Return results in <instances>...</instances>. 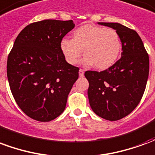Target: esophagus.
Masks as SVG:
<instances>
[{"label": "esophagus", "mask_w": 155, "mask_h": 155, "mask_svg": "<svg viewBox=\"0 0 155 155\" xmlns=\"http://www.w3.org/2000/svg\"><path fill=\"white\" fill-rule=\"evenodd\" d=\"M84 71L81 69V70L79 71V74H80V76H81V77L84 76Z\"/></svg>", "instance_id": "esophagus-1"}]
</instances>
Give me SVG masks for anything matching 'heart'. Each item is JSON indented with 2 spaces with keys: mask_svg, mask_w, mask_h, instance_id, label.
I'll use <instances>...</instances> for the list:
<instances>
[{
  "mask_svg": "<svg viewBox=\"0 0 155 155\" xmlns=\"http://www.w3.org/2000/svg\"><path fill=\"white\" fill-rule=\"evenodd\" d=\"M60 49L64 60L74 64L84 51L86 55L81 61L84 66H92L100 71L114 65L120 56L121 41L116 31L94 25H81L72 33V39L63 38Z\"/></svg>",
  "mask_w": 155,
  "mask_h": 155,
  "instance_id": "obj_1",
  "label": "heart"
}]
</instances>
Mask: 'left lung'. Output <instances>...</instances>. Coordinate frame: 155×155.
<instances>
[{"label":"left lung","mask_w":155,"mask_h":155,"mask_svg":"<svg viewBox=\"0 0 155 155\" xmlns=\"http://www.w3.org/2000/svg\"><path fill=\"white\" fill-rule=\"evenodd\" d=\"M114 29L122 45L121 58L107 70L88 71V98L92 110L104 120L115 121L136 108L146 87L150 60L136 31L120 23L98 22Z\"/></svg>","instance_id":"1"}]
</instances>
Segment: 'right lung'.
<instances>
[{
  "label": "right lung",
  "mask_w": 155,
  "mask_h": 155,
  "mask_svg": "<svg viewBox=\"0 0 155 155\" xmlns=\"http://www.w3.org/2000/svg\"><path fill=\"white\" fill-rule=\"evenodd\" d=\"M74 27L73 21L45 20L20 32L7 60L12 95L31 119L48 122L61 115L79 77V68L64 60L60 42Z\"/></svg>",
  "instance_id": "1"
}]
</instances>
